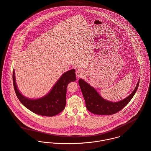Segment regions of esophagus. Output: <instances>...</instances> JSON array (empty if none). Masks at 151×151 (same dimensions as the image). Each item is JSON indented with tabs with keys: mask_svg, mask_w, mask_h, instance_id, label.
<instances>
[{
	"mask_svg": "<svg viewBox=\"0 0 151 151\" xmlns=\"http://www.w3.org/2000/svg\"><path fill=\"white\" fill-rule=\"evenodd\" d=\"M76 77L78 78H82L85 75V72L83 70H82L81 69H78L76 71Z\"/></svg>",
	"mask_w": 151,
	"mask_h": 151,
	"instance_id": "obj_1",
	"label": "esophagus"
}]
</instances>
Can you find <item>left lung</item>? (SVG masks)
Listing matches in <instances>:
<instances>
[{
  "label": "left lung",
  "instance_id": "left-lung-1",
  "mask_svg": "<svg viewBox=\"0 0 151 151\" xmlns=\"http://www.w3.org/2000/svg\"><path fill=\"white\" fill-rule=\"evenodd\" d=\"M139 84V82H137L132 93L127 97L118 102H112L102 98L95 88L84 80L79 79V85L85 99L87 110L91 113L98 115H111L123 109L130 101L135 94Z\"/></svg>",
  "mask_w": 151,
  "mask_h": 151
}]
</instances>
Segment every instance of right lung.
<instances>
[{
    "mask_svg": "<svg viewBox=\"0 0 151 151\" xmlns=\"http://www.w3.org/2000/svg\"><path fill=\"white\" fill-rule=\"evenodd\" d=\"M75 69L65 72L46 95L38 99H29L18 89L15 70L13 72V83L16 95L19 101L31 111L43 116L52 117L62 112L66 106L68 85L76 81Z\"/></svg>",
    "mask_w": 151,
    "mask_h": 151,
    "instance_id": "add662e5",
    "label": "right lung"
}]
</instances>
